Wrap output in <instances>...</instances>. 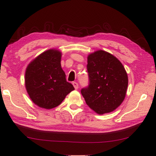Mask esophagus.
<instances>
[{
    "instance_id": "esophagus-1",
    "label": "esophagus",
    "mask_w": 156,
    "mask_h": 156,
    "mask_svg": "<svg viewBox=\"0 0 156 156\" xmlns=\"http://www.w3.org/2000/svg\"><path fill=\"white\" fill-rule=\"evenodd\" d=\"M73 87H74V88L76 89H78V83H76V82H73Z\"/></svg>"
}]
</instances>
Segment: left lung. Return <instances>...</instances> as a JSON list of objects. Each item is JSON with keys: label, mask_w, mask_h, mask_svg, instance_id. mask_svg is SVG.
<instances>
[{"label": "left lung", "mask_w": 156, "mask_h": 156, "mask_svg": "<svg viewBox=\"0 0 156 156\" xmlns=\"http://www.w3.org/2000/svg\"><path fill=\"white\" fill-rule=\"evenodd\" d=\"M89 84L81 89L87 105L98 114L109 113L125 99L128 76L119 60L99 50L89 55Z\"/></svg>", "instance_id": "8db88e82"}]
</instances>
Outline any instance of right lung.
I'll list each match as a JSON object with an SVG mask.
<instances>
[{
  "label": "right lung",
  "instance_id": "right-lung-1",
  "mask_svg": "<svg viewBox=\"0 0 156 156\" xmlns=\"http://www.w3.org/2000/svg\"><path fill=\"white\" fill-rule=\"evenodd\" d=\"M60 60L61 53L49 49L34 59L26 69V89L34 103L40 107H56L74 89L66 80Z\"/></svg>",
  "mask_w": 156,
  "mask_h": 156
}]
</instances>
